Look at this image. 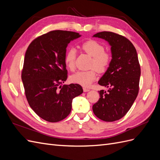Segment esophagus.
Returning <instances> with one entry per match:
<instances>
[{
  "instance_id": "34e87169",
  "label": "esophagus",
  "mask_w": 160,
  "mask_h": 160,
  "mask_svg": "<svg viewBox=\"0 0 160 160\" xmlns=\"http://www.w3.org/2000/svg\"><path fill=\"white\" fill-rule=\"evenodd\" d=\"M90 91L89 89L86 88H83V91H84V92H88V91Z\"/></svg>"
}]
</instances>
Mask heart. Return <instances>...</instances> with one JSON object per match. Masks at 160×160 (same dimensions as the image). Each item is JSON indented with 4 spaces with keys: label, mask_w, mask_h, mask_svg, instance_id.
Masks as SVG:
<instances>
[{
    "label": "heart",
    "mask_w": 160,
    "mask_h": 160,
    "mask_svg": "<svg viewBox=\"0 0 160 160\" xmlns=\"http://www.w3.org/2000/svg\"><path fill=\"white\" fill-rule=\"evenodd\" d=\"M81 48L89 55L93 57L91 67H95L97 71L105 72L110 64L111 56L109 53L105 52L104 47L99 42L90 40L83 42ZM77 52L74 48H70L67 51L65 57V64L69 69L72 71L75 69V61ZM97 77V72L94 69L88 71H79L70 77L72 83L79 84L83 87H89L95 81Z\"/></svg>",
    "instance_id": "obj_1"
}]
</instances>
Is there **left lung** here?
I'll return each mask as SVG.
<instances>
[{"label": "left lung", "instance_id": "8db88e82", "mask_svg": "<svg viewBox=\"0 0 160 160\" xmlns=\"http://www.w3.org/2000/svg\"><path fill=\"white\" fill-rule=\"evenodd\" d=\"M93 37L109 43L112 57L107 71L98 81L109 90L108 93L99 91L100 98L93 105V111L100 119L115 122L128 113L138 94L141 69L137 51L127 38L115 32H100Z\"/></svg>", "mask_w": 160, "mask_h": 160}]
</instances>
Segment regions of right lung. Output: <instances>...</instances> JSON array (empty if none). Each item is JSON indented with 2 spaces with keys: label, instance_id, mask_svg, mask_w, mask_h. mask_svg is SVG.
<instances>
[{
  "label": "right lung",
  "instance_id": "right-lung-1",
  "mask_svg": "<svg viewBox=\"0 0 160 160\" xmlns=\"http://www.w3.org/2000/svg\"><path fill=\"white\" fill-rule=\"evenodd\" d=\"M81 36L75 32L52 31L33 40L26 51L21 75L26 98L31 109L47 122L67 118L72 99L83 92L79 84L61 85L67 79L66 48Z\"/></svg>",
  "mask_w": 160,
  "mask_h": 160
}]
</instances>
